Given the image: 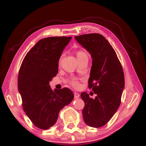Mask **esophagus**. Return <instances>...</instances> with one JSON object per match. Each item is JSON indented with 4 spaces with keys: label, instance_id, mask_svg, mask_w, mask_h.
I'll use <instances>...</instances> for the list:
<instances>
[{
    "label": "esophagus",
    "instance_id": "1",
    "mask_svg": "<svg viewBox=\"0 0 146 146\" xmlns=\"http://www.w3.org/2000/svg\"><path fill=\"white\" fill-rule=\"evenodd\" d=\"M74 98H76V99L79 98V96H80V95L77 92H74Z\"/></svg>",
    "mask_w": 146,
    "mask_h": 146
}]
</instances>
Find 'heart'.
Here are the masks:
<instances>
[{
    "mask_svg": "<svg viewBox=\"0 0 146 146\" xmlns=\"http://www.w3.org/2000/svg\"><path fill=\"white\" fill-rule=\"evenodd\" d=\"M76 56H77V58H78V59H79V58H82V57H83L84 56H87V55L86 54V53H85V52H83V51H78L77 53H76ZM61 59H62V57H60V58L59 60V62H58L59 65L61 64ZM72 84L75 86H78V83H76V82H75V81H73L72 82Z\"/></svg>",
    "mask_w": 146,
    "mask_h": 146,
    "instance_id": "obj_1",
    "label": "heart"
}]
</instances>
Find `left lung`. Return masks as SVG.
I'll return each mask as SVG.
<instances>
[{
	"label": "left lung",
	"mask_w": 146,
	"mask_h": 146,
	"mask_svg": "<svg viewBox=\"0 0 146 146\" xmlns=\"http://www.w3.org/2000/svg\"><path fill=\"white\" fill-rule=\"evenodd\" d=\"M74 38L92 58L88 83L96 94L92 99L86 92L81 94L85 102L83 120L90 127H101L112 118L120 105L125 86L123 70L115 51L102 35L88 34Z\"/></svg>",
	"instance_id": "left-lung-1"
}]
</instances>
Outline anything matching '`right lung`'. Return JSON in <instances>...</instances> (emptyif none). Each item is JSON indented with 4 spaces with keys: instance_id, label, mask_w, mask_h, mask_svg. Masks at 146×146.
Returning <instances> with one entry per match:
<instances>
[{
    "instance_id": "add662e5",
    "label": "right lung",
    "mask_w": 146,
    "mask_h": 146,
    "mask_svg": "<svg viewBox=\"0 0 146 146\" xmlns=\"http://www.w3.org/2000/svg\"><path fill=\"white\" fill-rule=\"evenodd\" d=\"M71 36L45 38L27 54L18 75V88L27 117L38 128L47 129L54 125L60 110L74 98L68 88L52 90L50 82L58 73L61 53Z\"/></svg>"
}]
</instances>
